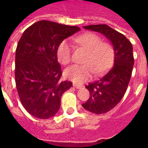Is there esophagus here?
Returning a JSON list of instances; mask_svg holds the SVG:
<instances>
[{
  "mask_svg": "<svg viewBox=\"0 0 148 148\" xmlns=\"http://www.w3.org/2000/svg\"><path fill=\"white\" fill-rule=\"evenodd\" d=\"M73 87H75L76 89H80L82 87V85L78 84H73Z\"/></svg>",
  "mask_w": 148,
  "mask_h": 148,
  "instance_id": "esophagus-1",
  "label": "esophagus"
}]
</instances>
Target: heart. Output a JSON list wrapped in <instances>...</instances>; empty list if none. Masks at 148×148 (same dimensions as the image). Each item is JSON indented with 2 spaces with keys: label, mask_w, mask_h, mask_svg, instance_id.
Returning a JSON list of instances; mask_svg holds the SVG:
<instances>
[{
  "label": "heart",
  "mask_w": 148,
  "mask_h": 148,
  "mask_svg": "<svg viewBox=\"0 0 148 148\" xmlns=\"http://www.w3.org/2000/svg\"><path fill=\"white\" fill-rule=\"evenodd\" d=\"M75 42L85 48L88 54L84 61V65H73L64 71L66 78L75 83H83L95 75H102L108 71L114 59V49L110 43L102 42L95 33H85L75 38ZM57 57L61 64L66 65L72 61L71 44L67 40L60 43Z\"/></svg>",
  "instance_id": "b5f03b06"
}]
</instances>
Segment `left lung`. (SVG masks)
Returning a JSON list of instances; mask_svg holds the SVG:
<instances>
[{
  "mask_svg": "<svg viewBox=\"0 0 148 148\" xmlns=\"http://www.w3.org/2000/svg\"><path fill=\"white\" fill-rule=\"evenodd\" d=\"M88 30L100 32L111 41L114 49V64L99 80L85 87L90 98L83 108L95 114H103L114 108L126 92L133 70V46L123 34L106 24L84 26Z\"/></svg>",
  "mask_w": 148,
  "mask_h": 148,
  "instance_id": "obj_1",
  "label": "left lung"
}]
</instances>
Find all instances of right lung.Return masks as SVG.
<instances>
[{
    "instance_id": "right-lung-1",
    "label": "right lung",
    "mask_w": 148,
    "mask_h": 148,
    "mask_svg": "<svg viewBox=\"0 0 148 148\" xmlns=\"http://www.w3.org/2000/svg\"><path fill=\"white\" fill-rule=\"evenodd\" d=\"M80 28L40 21L23 32L15 51V84L22 105L35 118L47 119L57 113L61 95L73 86L60 80L62 71L57 49Z\"/></svg>"
}]
</instances>
